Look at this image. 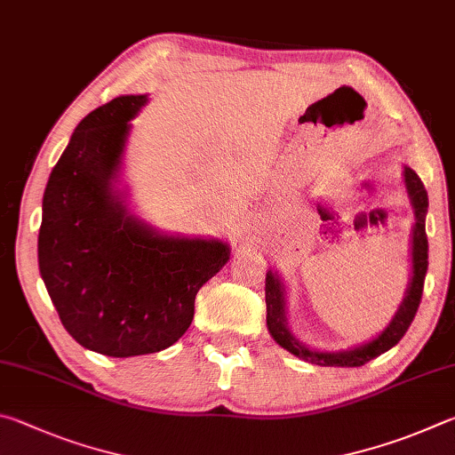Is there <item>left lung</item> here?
Masks as SVG:
<instances>
[{
    "label": "left lung",
    "mask_w": 455,
    "mask_h": 455,
    "mask_svg": "<svg viewBox=\"0 0 455 455\" xmlns=\"http://www.w3.org/2000/svg\"><path fill=\"white\" fill-rule=\"evenodd\" d=\"M403 183L408 191L410 205L413 210V228H411V248H410V282L405 288L403 299L397 307L384 331H379L376 338L363 341L360 346H352L338 352H325L306 346L304 341L296 338V333L288 325V290L282 275L275 269L269 267L266 274V307H267V331L274 338L277 346L288 349L299 360L315 363V365H338V368H360V365L376 360L378 355L386 354L400 341L405 331L416 317L419 307L421 291H424V280L427 272V235H426V213H427V191L424 183L418 178V173L410 165H403Z\"/></svg>",
    "instance_id": "obj_1"
}]
</instances>
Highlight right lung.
<instances>
[{
    "mask_svg": "<svg viewBox=\"0 0 455 455\" xmlns=\"http://www.w3.org/2000/svg\"><path fill=\"white\" fill-rule=\"evenodd\" d=\"M148 93L119 95L87 114L44 191L39 274L63 328L109 357L156 354L194 320L202 285L229 261L218 237L164 234L132 212L122 183L132 119Z\"/></svg>",
    "mask_w": 455,
    "mask_h": 455,
    "instance_id": "1",
    "label": "right lung"
}]
</instances>
